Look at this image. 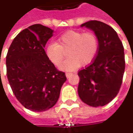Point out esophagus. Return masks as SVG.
Returning <instances> with one entry per match:
<instances>
[{
	"instance_id": "obj_1",
	"label": "esophagus",
	"mask_w": 133,
	"mask_h": 133,
	"mask_svg": "<svg viewBox=\"0 0 133 133\" xmlns=\"http://www.w3.org/2000/svg\"><path fill=\"white\" fill-rule=\"evenodd\" d=\"M72 73H69V72H66V78H69L71 75H72Z\"/></svg>"
}]
</instances>
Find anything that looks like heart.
<instances>
[{
  "instance_id": "obj_1",
  "label": "heart",
  "mask_w": 133,
  "mask_h": 133,
  "mask_svg": "<svg viewBox=\"0 0 133 133\" xmlns=\"http://www.w3.org/2000/svg\"><path fill=\"white\" fill-rule=\"evenodd\" d=\"M98 49V41L93 33H83L78 31H69L63 34L56 43L49 44L46 53L48 58L55 66L62 64L67 52V59L61 69L72 71L80 65L91 62Z\"/></svg>"
}]
</instances>
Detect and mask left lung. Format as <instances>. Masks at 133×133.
<instances>
[{
  "instance_id": "left-lung-1",
  "label": "left lung",
  "mask_w": 133,
  "mask_h": 133,
  "mask_svg": "<svg viewBox=\"0 0 133 133\" xmlns=\"http://www.w3.org/2000/svg\"><path fill=\"white\" fill-rule=\"evenodd\" d=\"M94 32L98 49L92 63L78 72V92L83 102L102 107L118 93L125 69L124 46L118 34L106 23L90 21L81 25Z\"/></svg>"
}]
</instances>
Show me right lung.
I'll use <instances>...</instances> for the list:
<instances>
[{"mask_svg": "<svg viewBox=\"0 0 133 133\" xmlns=\"http://www.w3.org/2000/svg\"><path fill=\"white\" fill-rule=\"evenodd\" d=\"M54 31L41 24L23 29L8 50V81L14 95L26 109L44 112L58 101L66 78L48 58L44 47Z\"/></svg>", "mask_w": 133, "mask_h": 133, "instance_id": "right-lung-1", "label": "right lung"}]
</instances>
